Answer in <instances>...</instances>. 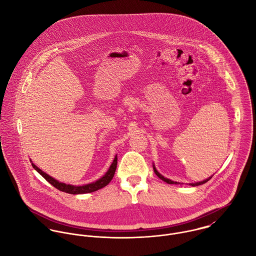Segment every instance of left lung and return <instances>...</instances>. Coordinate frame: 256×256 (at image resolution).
Here are the masks:
<instances>
[{"label": "left lung", "instance_id": "8db88e82", "mask_svg": "<svg viewBox=\"0 0 256 256\" xmlns=\"http://www.w3.org/2000/svg\"><path fill=\"white\" fill-rule=\"evenodd\" d=\"M152 168H154V174L162 180H164V182L168 183V184H178V183L176 182H172V180H168V178H166L164 176H162L156 170V168H154V164L152 166ZM212 178V176L211 178H207V180H203V182H196V183H190V185L191 186H198V185H201V184H204V183L207 182L208 180H210Z\"/></svg>", "mask_w": 256, "mask_h": 256}]
</instances>
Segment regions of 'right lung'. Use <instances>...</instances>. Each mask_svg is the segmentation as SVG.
Listing matches in <instances>:
<instances>
[{"label": "right lung", "mask_w": 256, "mask_h": 256, "mask_svg": "<svg viewBox=\"0 0 256 256\" xmlns=\"http://www.w3.org/2000/svg\"><path fill=\"white\" fill-rule=\"evenodd\" d=\"M32 164L34 168L36 170L39 174H41L48 182L52 184L58 190L66 192V193H69V194H84V193H90V192L96 191L98 189H102V188L106 186L111 182V180L114 176V174H115V170H116V166H117V156H115V158H114V160H113V162H112L108 170L106 172V174L102 178H100L98 180H96L94 182L88 183V184L82 185V186H76V185H71V184L59 182L58 180H56L55 178H53L52 176H48L47 174L42 172L40 168H38L34 162Z\"/></svg>", "instance_id": "obj_1"}]
</instances>
